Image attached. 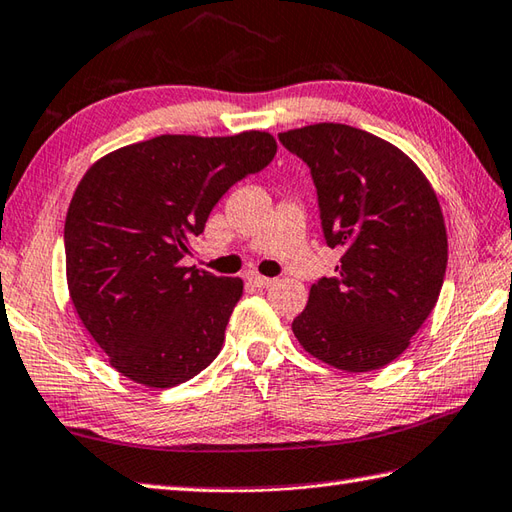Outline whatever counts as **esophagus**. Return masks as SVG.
<instances>
[{"label": "esophagus", "instance_id": "esophagus-1", "mask_svg": "<svg viewBox=\"0 0 512 512\" xmlns=\"http://www.w3.org/2000/svg\"><path fill=\"white\" fill-rule=\"evenodd\" d=\"M246 279H248V284L255 286V288H268V286L275 284V279L264 277V275H257V273H248Z\"/></svg>", "mask_w": 512, "mask_h": 512}]
</instances>
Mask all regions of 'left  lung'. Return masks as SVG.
Listing matches in <instances>:
<instances>
[{"instance_id":"left-lung-1","label":"left lung","mask_w":512,"mask_h":512,"mask_svg":"<svg viewBox=\"0 0 512 512\" xmlns=\"http://www.w3.org/2000/svg\"><path fill=\"white\" fill-rule=\"evenodd\" d=\"M310 168L335 277L310 286L293 333L310 355L366 373L404 353L444 284L448 239L435 190L393 144L346 124L279 133Z\"/></svg>"}]
</instances>
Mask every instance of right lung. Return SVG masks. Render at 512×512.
Instances as JSON below:
<instances>
[{
    "mask_svg": "<svg viewBox=\"0 0 512 512\" xmlns=\"http://www.w3.org/2000/svg\"><path fill=\"white\" fill-rule=\"evenodd\" d=\"M273 135H159L88 168L70 199L64 248L73 306L110 364L173 388L213 362L242 297L239 277L182 266L190 239L239 179L266 168Z\"/></svg>",
    "mask_w": 512,
    "mask_h": 512,
    "instance_id": "1",
    "label": "right lung"
}]
</instances>
